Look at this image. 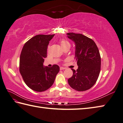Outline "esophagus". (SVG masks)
I'll return each instance as SVG.
<instances>
[{
    "label": "esophagus",
    "instance_id": "esophagus-1",
    "mask_svg": "<svg viewBox=\"0 0 123 123\" xmlns=\"http://www.w3.org/2000/svg\"><path fill=\"white\" fill-rule=\"evenodd\" d=\"M60 69L61 70H64V69H65V68H63V67H60Z\"/></svg>",
    "mask_w": 123,
    "mask_h": 123
}]
</instances>
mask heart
<instances>
[{
  "instance_id": "obj_1",
  "label": "heart",
  "mask_w": 123,
  "mask_h": 123,
  "mask_svg": "<svg viewBox=\"0 0 123 123\" xmlns=\"http://www.w3.org/2000/svg\"><path fill=\"white\" fill-rule=\"evenodd\" d=\"M60 45H61L62 47L64 46H66L67 45L69 44L68 42H67V41L65 39H61V40H60Z\"/></svg>"
}]
</instances>
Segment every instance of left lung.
Wrapping results in <instances>:
<instances>
[{"label":"left lung","instance_id":"8db88e82","mask_svg":"<svg viewBox=\"0 0 123 123\" xmlns=\"http://www.w3.org/2000/svg\"><path fill=\"white\" fill-rule=\"evenodd\" d=\"M67 35L75 44V58L78 66L76 71L71 69L73 74L68 79V83L77 91L89 90L97 82L100 73L99 50L95 42L85 36L73 32Z\"/></svg>","mask_w":123,"mask_h":123}]
</instances>
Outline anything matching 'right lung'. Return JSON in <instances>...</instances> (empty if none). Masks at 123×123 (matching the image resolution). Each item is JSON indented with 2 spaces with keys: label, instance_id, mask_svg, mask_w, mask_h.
Wrapping results in <instances>:
<instances>
[{
  "label": "right lung",
  "instance_id": "obj_1",
  "mask_svg": "<svg viewBox=\"0 0 123 123\" xmlns=\"http://www.w3.org/2000/svg\"><path fill=\"white\" fill-rule=\"evenodd\" d=\"M54 35H38L26 42L20 57V72L25 83L36 92H43L53 84L60 67H44L49 41Z\"/></svg>",
  "mask_w": 123,
  "mask_h": 123
}]
</instances>
